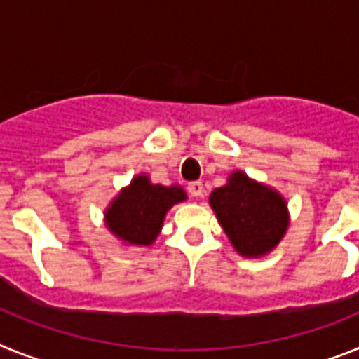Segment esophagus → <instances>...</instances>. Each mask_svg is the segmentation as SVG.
I'll use <instances>...</instances> for the list:
<instances>
[{"label":"esophagus","instance_id":"1","mask_svg":"<svg viewBox=\"0 0 359 359\" xmlns=\"http://www.w3.org/2000/svg\"><path fill=\"white\" fill-rule=\"evenodd\" d=\"M188 191L191 197H202L204 195V184L201 180H193L188 184Z\"/></svg>","mask_w":359,"mask_h":359}]
</instances>
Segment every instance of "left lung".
<instances>
[{
    "label": "left lung",
    "mask_w": 359,
    "mask_h": 359,
    "mask_svg": "<svg viewBox=\"0 0 359 359\" xmlns=\"http://www.w3.org/2000/svg\"><path fill=\"white\" fill-rule=\"evenodd\" d=\"M210 204L231 244L244 257L267 253L287 229V205L278 193L249 180L242 171L215 189Z\"/></svg>",
    "instance_id": "1"
}]
</instances>
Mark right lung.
Segmentation results:
<instances>
[{
	"mask_svg": "<svg viewBox=\"0 0 359 359\" xmlns=\"http://www.w3.org/2000/svg\"><path fill=\"white\" fill-rule=\"evenodd\" d=\"M184 198L186 193L180 186L168 188L139 175L111 202L106 211V226L124 242L149 245L161 231L166 211Z\"/></svg>",
	"mask_w": 359,
	"mask_h": 359,
	"instance_id": "1",
	"label": "right lung"
}]
</instances>
